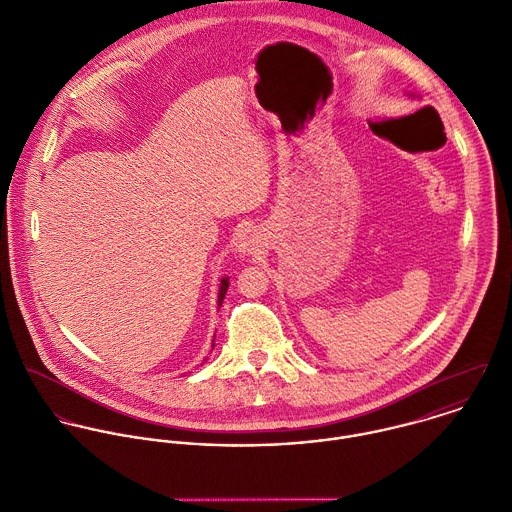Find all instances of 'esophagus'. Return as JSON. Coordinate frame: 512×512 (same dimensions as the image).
Returning a JSON list of instances; mask_svg holds the SVG:
<instances>
[{
	"label": "esophagus",
	"instance_id": "obj_1",
	"mask_svg": "<svg viewBox=\"0 0 512 512\" xmlns=\"http://www.w3.org/2000/svg\"><path fill=\"white\" fill-rule=\"evenodd\" d=\"M260 248V242H258V236L254 232H246L240 240V246L238 250L244 254V256H250V254H256Z\"/></svg>",
	"mask_w": 512,
	"mask_h": 512
}]
</instances>
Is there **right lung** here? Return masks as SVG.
Wrapping results in <instances>:
<instances>
[{
    "label": "right lung",
    "instance_id": "1",
    "mask_svg": "<svg viewBox=\"0 0 512 512\" xmlns=\"http://www.w3.org/2000/svg\"><path fill=\"white\" fill-rule=\"evenodd\" d=\"M226 290H228V278H222L220 280V290H218V306H222V300L226 296ZM212 348H214V342H212Z\"/></svg>",
    "mask_w": 512,
    "mask_h": 512
}]
</instances>
